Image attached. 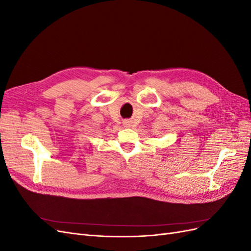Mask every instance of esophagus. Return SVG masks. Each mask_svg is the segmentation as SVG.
Returning <instances> with one entry per match:
<instances>
[{
  "mask_svg": "<svg viewBox=\"0 0 251 251\" xmlns=\"http://www.w3.org/2000/svg\"><path fill=\"white\" fill-rule=\"evenodd\" d=\"M124 126H125L126 127L132 126V121H130V120H125V121H124Z\"/></svg>",
  "mask_w": 251,
  "mask_h": 251,
  "instance_id": "1",
  "label": "esophagus"
}]
</instances>
